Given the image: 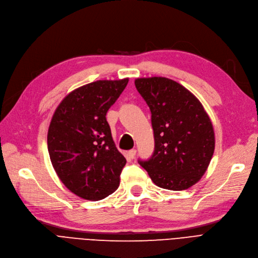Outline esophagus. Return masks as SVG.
<instances>
[{
	"instance_id": "obj_1",
	"label": "esophagus",
	"mask_w": 258,
	"mask_h": 258,
	"mask_svg": "<svg viewBox=\"0 0 258 258\" xmlns=\"http://www.w3.org/2000/svg\"><path fill=\"white\" fill-rule=\"evenodd\" d=\"M136 152H137V151H136L135 149H133V150H130V151H128L127 154H128V156H130L131 158H134L135 155H136Z\"/></svg>"
}]
</instances>
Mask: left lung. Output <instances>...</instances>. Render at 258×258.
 Wrapping results in <instances>:
<instances>
[{
    "label": "left lung",
    "mask_w": 258,
    "mask_h": 258,
    "mask_svg": "<svg viewBox=\"0 0 258 258\" xmlns=\"http://www.w3.org/2000/svg\"><path fill=\"white\" fill-rule=\"evenodd\" d=\"M135 86L151 110L154 152L138 159L153 183L185 190L203 176L215 150L214 127L202 104L167 78L137 79Z\"/></svg>",
    "instance_id": "obj_1"
}]
</instances>
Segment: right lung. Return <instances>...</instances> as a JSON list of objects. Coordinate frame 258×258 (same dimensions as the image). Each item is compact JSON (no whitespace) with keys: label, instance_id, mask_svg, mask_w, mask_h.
Here are the masks:
<instances>
[{"label":"right lung","instance_id":"add662e5","mask_svg":"<svg viewBox=\"0 0 258 258\" xmlns=\"http://www.w3.org/2000/svg\"><path fill=\"white\" fill-rule=\"evenodd\" d=\"M128 79L75 89L56 108L47 132L53 168L70 191L97 201L114 192L126 159L117 150L106 113Z\"/></svg>","mask_w":258,"mask_h":258}]
</instances>
